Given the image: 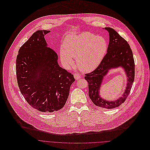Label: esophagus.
<instances>
[{"mask_svg": "<svg viewBox=\"0 0 150 150\" xmlns=\"http://www.w3.org/2000/svg\"><path fill=\"white\" fill-rule=\"evenodd\" d=\"M74 77L76 80H79L81 78V76L79 74L75 73V74H74Z\"/></svg>", "mask_w": 150, "mask_h": 150, "instance_id": "34e87169", "label": "esophagus"}]
</instances>
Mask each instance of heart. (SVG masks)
<instances>
[{"label":"heart","mask_w":150,"mask_h":150,"mask_svg":"<svg viewBox=\"0 0 150 150\" xmlns=\"http://www.w3.org/2000/svg\"><path fill=\"white\" fill-rule=\"evenodd\" d=\"M107 50V41L101 36L90 33L70 35L64 41L60 59L64 66L69 69L74 66L73 58H76L78 69L88 72L100 63Z\"/></svg>","instance_id":"heart-1"}]
</instances>
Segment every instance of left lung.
<instances>
[{"mask_svg": "<svg viewBox=\"0 0 150 150\" xmlns=\"http://www.w3.org/2000/svg\"><path fill=\"white\" fill-rule=\"evenodd\" d=\"M109 33V42L107 53L99 66L92 73L86 74L84 79L88 83V96L97 106L113 109L125 102L132 87L135 76L133 54L128 42L111 28H103ZM123 69L127 77V86L123 96L114 101L103 98L100 88L104 78L110 69Z\"/></svg>", "mask_w": 150, "mask_h": 150, "instance_id": "obj_1", "label": "left lung"}]
</instances>
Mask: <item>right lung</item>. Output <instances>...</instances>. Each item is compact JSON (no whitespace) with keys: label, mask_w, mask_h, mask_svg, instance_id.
<instances>
[{"label":"right lung","mask_w":150,"mask_h":150,"mask_svg":"<svg viewBox=\"0 0 150 150\" xmlns=\"http://www.w3.org/2000/svg\"><path fill=\"white\" fill-rule=\"evenodd\" d=\"M38 30L20 48L16 62L20 91L33 108L43 112L61 109L68 99L73 75L59 67L57 53L48 47Z\"/></svg>","instance_id":"right-lung-1"}]
</instances>
